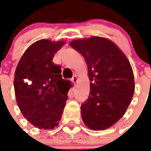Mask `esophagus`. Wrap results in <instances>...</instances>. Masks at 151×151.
<instances>
[{
    "label": "esophagus",
    "instance_id": "esophagus-1",
    "mask_svg": "<svg viewBox=\"0 0 151 151\" xmlns=\"http://www.w3.org/2000/svg\"><path fill=\"white\" fill-rule=\"evenodd\" d=\"M71 80H72V81H73V83H77L78 82V77H77L76 75H74L73 78H72V79H71Z\"/></svg>",
    "mask_w": 151,
    "mask_h": 151
}]
</instances>
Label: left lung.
Returning <instances> with one entry per match:
<instances>
[{"label":"left lung","instance_id":"left-lung-1","mask_svg":"<svg viewBox=\"0 0 151 151\" xmlns=\"http://www.w3.org/2000/svg\"><path fill=\"white\" fill-rule=\"evenodd\" d=\"M70 45L85 58L91 81L88 98L81 106L83 122L92 130L108 129L124 115L133 96L130 63L106 38L92 37Z\"/></svg>","mask_w":151,"mask_h":151}]
</instances>
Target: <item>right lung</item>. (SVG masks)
Masks as SVG:
<instances>
[{"instance_id": "1", "label": "right lung", "mask_w": 151, "mask_h": 151, "mask_svg": "<svg viewBox=\"0 0 151 151\" xmlns=\"http://www.w3.org/2000/svg\"><path fill=\"white\" fill-rule=\"evenodd\" d=\"M64 41L40 40L27 48L15 70L14 88L22 115L39 129H54L61 119L73 87L62 78L61 66L52 59Z\"/></svg>"}]
</instances>
